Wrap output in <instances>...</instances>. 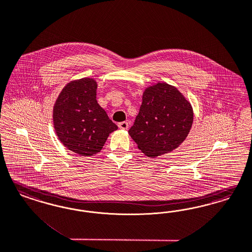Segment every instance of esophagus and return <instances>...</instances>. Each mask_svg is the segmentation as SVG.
Segmentation results:
<instances>
[{
    "instance_id": "esophagus-1",
    "label": "esophagus",
    "mask_w": 252,
    "mask_h": 252,
    "mask_svg": "<svg viewBox=\"0 0 252 252\" xmlns=\"http://www.w3.org/2000/svg\"><path fill=\"white\" fill-rule=\"evenodd\" d=\"M118 126H119L120 129L126 130V129L128 128V123L127 122H121V123L118 124Z\"/></svg>"
}]
</instances>
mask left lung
Listing matches in <instances>:
<instances>
[{
    "instance_id": "1",
    "label": "left lung",
    "mask_w": 252,
    "mask_h": 252,
    "mask_svg": "<svg viewBox=\"0 0 252 252\" xmlns=\"http://www.w3.org/2000/svg\"><path fill=\"white\" fill-rule=\"evenodd\" d=\"M192 121V108L183 94L168 84L158 83L145 89L128 133L145 156L156 158L179 147Z\"/></svg>"
}]
</instances>
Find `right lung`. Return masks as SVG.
Segmentation results:
<instances>
[{
    "label": "right lung",
    "instance_id": "obj_1",
    "mask_svg": "<svg viewBox=\"0 0 252 252\" xmlns=\"http://www.w3.org/2000/svg\"><path fill=\"white\" fill-rule=\"evenodd\" d=\"M96 82L83 78L62 89L53 110L56 133L69 151L90 157L100 152L118 127L96 101Z\"/></svg>",
    "mask_w": 252,
    "mask_h": 252
}]
</instances>
